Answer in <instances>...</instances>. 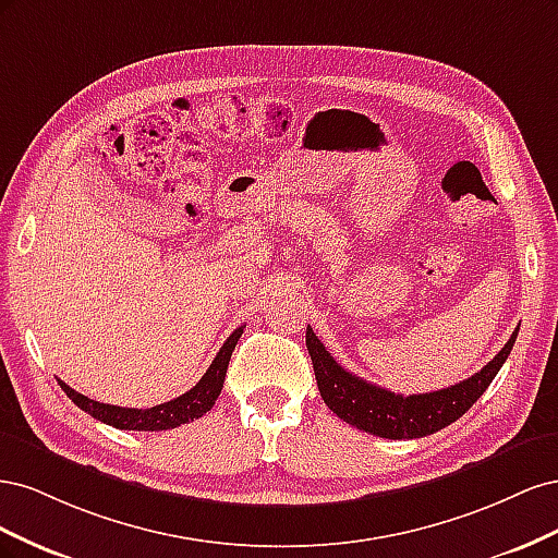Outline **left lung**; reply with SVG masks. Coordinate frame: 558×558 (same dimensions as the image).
I'll use <instances>...</instances> for the list:
<instances>
[{
    "label": "left lung",
    "mask_w": 558,
    "mask_h": 558,
    "mask_svg": "<svg viewBox=\"0 0 558 558\" xmlns=\"http://www.w3.org/2000/svg\"><path fill=\"white\" fill-rule=\"evenodd\" d=\"M517 332L519 328L512 332L510 342L496 353V359L488 361L480 373L463 379L461 384L442 388V391L414 396L391 393L381 386L367 384L365 379L347 373L320 344L312 328H307V349L318 393L332 414L369 435L388 437V440H414V437H426L453 424L477 402V398L498 375L502 363L508 361Z\"/></svg>",
    "instance_id": "1"
}]
</instances>
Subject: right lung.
Instances as JSON below:
<instances>
[{
	"instance_id": "add662e5",
	"label": "right lung",
	"mask_w": 558,
	"mask_h": 558,
	"mask_svg": "<svg viewBox=\"0 0 558 558\" xmlns=\"http://www.w3.org/2000/svg\"><path fill=\"white\" fill-rule=\"evenodd\" d=\"M242 332H244V326H240L228 337L221 351L216 353V359L211 361L207 373L202 375V379L191 388V391H185L183 396H179L170 402L156 404V408H148V410L116 408V404L90 400L88 396L74 391L72 386H66L60 379H58V384L66 393V398H72L76 408L88 412L90 416L102 421V424H107V426H113L118 430H170L181 424H189V421H193V418H199L202 414H207L214 408L216 398L221 396V388H223L226 373H228V363H230L234 344H238Z\"/></svg>"
}]
</instances>
